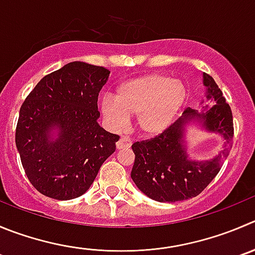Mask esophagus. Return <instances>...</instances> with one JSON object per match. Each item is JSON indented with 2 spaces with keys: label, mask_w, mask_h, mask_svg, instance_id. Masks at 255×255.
Masks as SVG:
<instances>
[{
  "label": "esophagus",
  "mask_w": 255,
  "mask_h": 255,
  "mask_svg": "<svg viewBox=\"0 0 255 255\" xmlns=\"http://www.w3.org/2000/svg\"><path fill=\"white\" fill-rule=\"evenodd\" d=\"M131 140L129 137H120L118 142H116V149L121 150V149H126V147L131 146Z\"/></svg>",
  "instance_id": "esophagus-1"
}]
</instances>
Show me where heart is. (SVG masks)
Returning a JSON list of instances; mask_svg holds the SVG:
<instances>
[{"mask_svg": "<svg viewBox=\"0 0 255 255\" xmlns=\"http://www.w3.org/2000/svg\"><path fill=\"white\" fill-rule=\"evenodd\" d=\"M186 86L168 75L151 74L121 84L115 96H106L101 114L114 130L123 129L130 116L136 117L139 131L155 136L165 131L180 113L186 100Z\"/></svg>", "mask_w": 255, "mask_h": 255, "instance_id": "heart-1", "label": "heart"}]
</instances>
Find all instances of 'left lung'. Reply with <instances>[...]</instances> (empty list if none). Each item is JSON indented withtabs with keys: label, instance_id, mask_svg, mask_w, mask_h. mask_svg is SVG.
<instances>
[{
	"label": "left lung",
	"instance_id": "left-lung-1",
	"mask_svg": "<svg viewBox=\"0 0 255 255\" xmlns=\"http://www.w3.org/2000/svg\"><path fill=\"white\" fill-rule=\"evenodd\" d=\"M203 85L208 104L203 106L202 113L188 108L165 131L132 144L135 161L131 179L139 190L152 200L175 203L199 195L217 176L229 155L234 134L230 106L210 75L203 74ZM189 125L220 134L225 139L222 151L209 160L189 158L186 147Z\"/></svg>",
	"mask_w": 255,
	"mask_h": 255
}]
</instances>
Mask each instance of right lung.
I'll return each mask as SVG.
<instances>
[{
	"instance_id": "right-lung-1",
	"label": "right lung",
	"mask_w": 255,
	"mask_h": 255,
	"mask_svg": "<svg viewBox=\"0 0 255 255\" xmlns=\"http://www.w3.org/2000/svg\"><path fill=\"white\" fill-rule=\"evenodd\" d=\"M109 75L105 67L70 62L46 75L21 106L16 147L28 180L43 195H82L115 151L119 135L98 123L99 93Z\"/></svg>"
}]
</instances>
